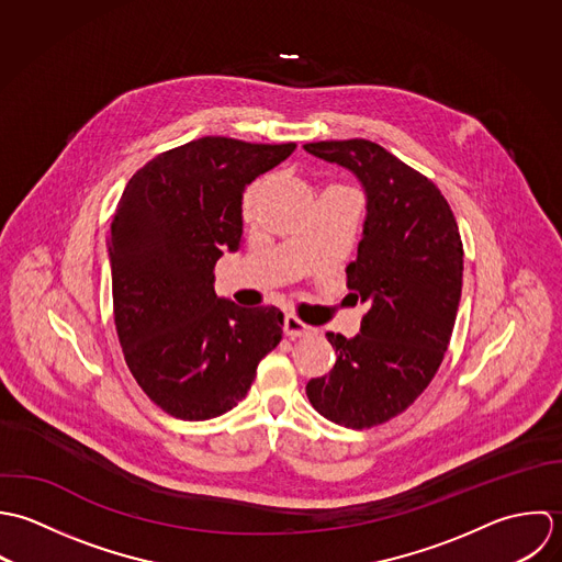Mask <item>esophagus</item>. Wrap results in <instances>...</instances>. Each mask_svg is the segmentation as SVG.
I'll list each match as a JSON object with an SVG mask.
<instances>
[{
    "label": "esophagus",
    "instance_id": "esophagus-1",
    "mask_svg": "<svg viewBox=\"0 0 562 562\" xmlns=\"http://www.w3.org/2000/svg\"><path fill=\"white\" fill-rule=\"evenodd\" d=\"M284 335L291 338L308 337V335H315V328H311L295 315H286L284 317Z\"/></svg>",
    "mask_w": 562,
    "mask_h": 562
}]
</instances>
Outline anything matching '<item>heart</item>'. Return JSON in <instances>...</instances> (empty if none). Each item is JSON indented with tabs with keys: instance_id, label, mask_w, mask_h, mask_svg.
<instances>
[{
	"instance_id": "1",
	"label": "heart",
	"mask_w": 562,
	"mask_h": 562,
	"mask_svg": "<svg viewBox=\"0 0 562 562\" xmlns=\"http://www.w3.org/2000/svg\"><path fill=\"white\" fill-rule=\"evenodd\" d=\"M260 191H262V182H254L247 189V193L243 198V215H245V220H249L254 215V209H256V202L260 198Z\"/></svg>"
}]
</instances>
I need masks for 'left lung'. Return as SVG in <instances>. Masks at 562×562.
<instances>
[{"instance_id": "left-lung-1", "label": "left lung", "mask_w": 562, "mask_h": 562, "mask_svg": "<svg viewBox=\"0 0 562 562\" xmlns=\"http://www.w3.org/2000/svg\"><path fill=\"white\" fill-rule=\"evenodd\" d=\"M304 149L349 169L367 193L358 256L347 265L349 295L367 313L360 335H326L337 362L306 395L338 426L373 428L404 413L443 362L462 291V240L437 184L382 145L349 138Z\"/></svg>"}]
</instances>
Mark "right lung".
<instances>
[{"mask_svg": "<svg viewBox=\"0 0 562 562\" xmlns=\"http://www.w3.org/2000/svg\"><path fill=\"white\" fill-rule=\"evenodd\" d=\"M293 149L204 136L151 158L116 204L109 238L116 337L138 386L176 419L232 411L282 340L276 306L217 297L215 265L240 247L245 187Z\"/></svg>", "mask_w": 562, "mask_h": 562, "instance_id": "add662e5", "label": "right lung"}]
</instances>
